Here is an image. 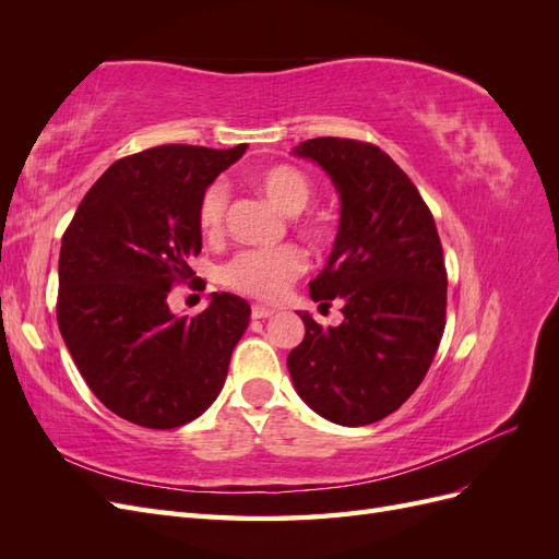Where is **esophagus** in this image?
Returning a JSON list of instances; mask_svg holds the SVG:
<instances>
[{
	"label": "esophagus",
	"instance_id": "obj_1",
	"mask_svg": "<svg viewBox=\"0 0 559 559\" xmlns=\"http://www.w3.org/2000/svg\"><path fill=\"white\" fill-rule=\"evenodd\" d=\"M273 314H277V310H273V308H265V306H253L251 308V317L253 319H267V317H273Z\"/></svg>",
	"mask_w": 559,
	"mask_h": 559
}]
</instances>
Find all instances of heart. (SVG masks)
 <instances>
[{
  "label": "heart",
  "instance_id": "heart-1",
  "mask_svg": "<svg viewBox=\"0 0 559 559\" xmlns=\"http://www.w3.org/2000/svg\"><path fill=\"white\" fill-rule=\"evenodd\" d=\"M253 186L286 214H298L300 210H306L312 195L310 179L292 165L265 167L259 175H253ZM224 212L226 191L222 183H214L202 195L198 212L200 230L205 238H216L218 230H222ZM306 253L294 245L253 247L235 253L222 267V280L240 294L275 300L306 270Z\"/></svg>",
  "mask_w": 559,
  "mask_h": 559
}]
</instances>
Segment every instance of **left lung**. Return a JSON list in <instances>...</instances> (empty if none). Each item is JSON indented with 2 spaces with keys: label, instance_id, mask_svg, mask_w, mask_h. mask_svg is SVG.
<instances>
[{
  "label": "left lung",
  "instance_id": "obj_1",
  "mask_svg": "<svg viewBox=\"0 0 559 559\" xmlns=\"http://www.w3.org/2000/svg\"><path fill=\"white\" fill-rule=\"evenodd\" d=\"M294 156L317 163L341 198L331 257L310 296L319 306L341 300L343 321L324 329L298 310L306 337L286 366L317 415L343 427L373 425L408 401L441 345V238L415 183L382 148L317 138Z\"/></svg>",
  "mask_w": 559,
  "mask_h": 559
}]
</instances>
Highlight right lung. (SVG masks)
Wrapping results in <instances>:
<instances>
[{"label":"right lung","instance_id":"add662e5","mask_svg":"<svg viewBox=\"0 0 559 559\" xmlns=\"http://www.w3.org/2000/svg\"><path fill=\"white\" fill-rule=\"evenodd\" d=\"M245 151L163 144L116 160L64 230L60 333L91 392L132 425H189L224 389L249 302L212 294L189 319L167 296L193 275L202 195Z\"/></svg>","mask_w":559,"mask_h":559}]
</instances>
